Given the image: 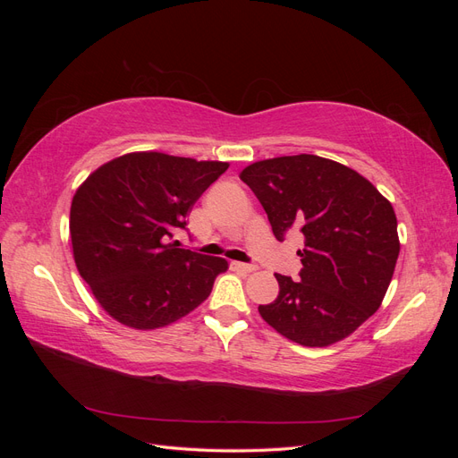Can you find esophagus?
Instances as JSON below:
<instances>
[{
	"mask_svg": "<svg viewBox=\"0 0 458 458\" xmlns=\"http://www.w3.org/2000/svg\"><path fill=\"white\" fill-rule=\"evenodd\" d=\"M231 269L241 271V273H254L256 266H252V263H242V261H231Z\"/></svg>",
	"mask_w": 458,
	"mask_h": 458,
	"instance_id": "34e87169",
	"label": "esophagus"
}]
</instances>
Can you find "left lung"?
Returning a JSON list of instances; mask_svg holds the SVG:
<instances>
[{"mask_svg":"<svg viewBox=\"0 0 458 458\" xmlns=\"http://www.w3.org/2000/svg\"><path fill=\"white\" fill-rule=\"evenodd\" d=\"M273 234H303L300 281L275 273L279 296L258 311L308 348L348 338L380 308L399 256L390 200L361 174L315 155L259 160L241 172Z\"/></svg>","mask_w":458,"mask_h":458,"instance_id":"1","label":"left lung"}]
</instances>
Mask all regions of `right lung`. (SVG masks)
Returning <instances> with one entry per match:
<instances>
[{
  "instance_id": "right-lung-1",
  "label": "right lung",
  "mask_w": 458,
  "mask_h": 458,
  "mask_svg": "<svg viewBox=\"0 0 458 458\" xmlns=\"http://www.w3.org/2000/svg\"><path fill=\"white\" fill-rule=\"evenodd\" d=\"M229 168L164 152H130L97 168L76 191L71 241L78 273L101 308L135 330L175 323L210 296L224 258L179 248L177 229Z\"/></svg>"
}]
</instances>
